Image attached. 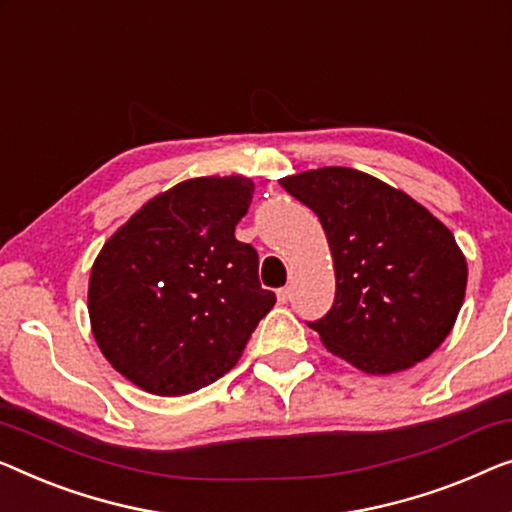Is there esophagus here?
<instances>
[{
  "mask_svg": "<svg viewBox=\"0 0 512 512\" xmlns=\"http://www.w3.org/2000/svg\"><path fill=\"white\" fill-rule=\"evenodd\" d=\"M291 286H284V288H279V291H277V300L279 302H288V300H291Z\"/></svg>",
  "mask_w": 512,
  "mask_h": 512,
  "instance_id": "34e87169",
  "label": "esophagus"
}]
</instances>
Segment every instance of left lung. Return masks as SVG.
Segmentation results:
<instances>
[{"instance_id":"obj_1","label":"left lung","mask_w":512,"mask_h":512,"mask_svg":"<svg viewBox=\"0 0 512 512\" xmlns=\"http://www.w3.org/2000/svg\"><path fill=\"white\" fill-rule=\"evenodd\" d=\"M316 212L335 263V302L309 323L360 372H404L450 335L466 291L455 235L420 203L353 168L281 177Z\"/></svg>"}]
</instances>
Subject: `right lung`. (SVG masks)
Here are the masks:
<instances>
[{"label": "right lung", "mask_w": 512, "mask_h": 512, "mask_svg": "<svg viewBox=\"0 0 512 512\" xmlns=\"http://www.w3.org/2000/svg\"><path fill=\"white\" fill-rule=\"evenodd\" d=\"M254 182L194 177L154 196L96 256L87 309L96 344L122 376L159 397L205 388L238 365L274 307L258 254L235 240Z\"/></svg>", "instance_id": "obj_1"}]
</instances>
